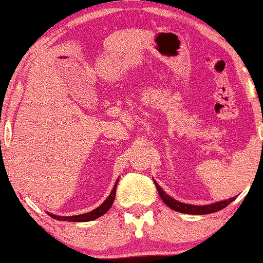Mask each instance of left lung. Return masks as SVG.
I'll return each mask as SVG.
<instances>
[{
	"mask_svg": "<svg viewBox=\"0 0 263 263\" xmlns=\"http://www.w3.org/2000/svg\"><path fill=\"white\" fill-rule=\"evenodd\" d=\"M157 189H158V194H159L160 198H162L164 203H165L167 207H170L172 210L180 212V213H187V214H210V213H214V212H218L223 208H226L228 204H230L232 202L235 200V197L229 198V200L222 201V202H217V203L213 204H208V205H192V204H186V203H181V202L174 200V198L167 196L165 192L160 189V186H158V183L156 182Z\"/></svg>",
	"mask_w": 263,
	"mask_h": 263,
	"instance_id": "1",
	"label": "left lung"
}]
</instances>
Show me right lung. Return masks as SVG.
I'll return each mask as SVG.
<instances>
[{"label": "right lung", "instance_id": "1", "mask_svg": "<svg viewBox=\"0 0 263 263\" xmlns=\"http://www.w3.org/2000/svg\"><path fill=\"white\" fill-rule=\"evenodd\" d=\"M118 182H119V179H118V181H116L115 186H114L111 194H110L109 197H107L106 200L104 201V203L100 204L99 207L96 208L94 211L89 212V213L80 214V216H71V217H61V216H55V214L49 213V216H51L53 219L65 220V222H89V220L97 219V218H99V217L103 216V214H105L106 212L110 210V207L112 205V202H114V200H115L116 186H118Z\"/></svg>", "mask_w": 263, "mask_h": 263}]
</instances>
